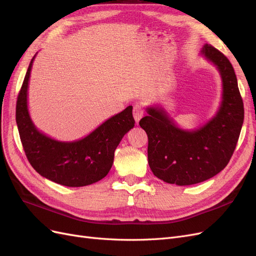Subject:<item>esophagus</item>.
<instances>
[{
	"label": "esophagus",
	"instance_id": "esophagus-1",
	"mask_svg": "<svg viewBox=\"0 0 256 256\" xmlns=\"http://www.w3.org/2000/svg\"><path fill=\"white\" fill-rule=\"evenodd\" d=\"M132 115H134V119L136 121V124H138L139 120L143 116V110H142V106L140 104H135L134 106V108H132Z\"/></svg>",
	"mask_w": 256,
	"mask_h": 256
}]
</instances>
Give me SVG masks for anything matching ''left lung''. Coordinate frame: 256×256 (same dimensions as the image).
Segmentation results:
<instances>
[{"mask_svg": "<svg viewBox=\"0 0 256 256\" xmlns=\"http://www.w3.org/2000/svg\"><path fill=\"white\" fill-rule=\"evenodd\" d=\"M200 55L212 64L222 80V100L216 115L198 128H182L160 104L146 108L139 126L148 137L152 174L179 186L206 181L223 170L236 150L244 122V104L233 66L223 53L205 45Z\"/></svg>", "mask_w": 256, "mask_h": 256, "instance_id": "1", "label": "left lung"}]
</instances>
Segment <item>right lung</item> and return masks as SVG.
<instances>
[{"instance_id":"add662e5","label":"right lung","mask_w":256,"mask_h":256,"mask_svg":"<svg viewBox=\"0 0 256 256\" xmlns=\"http://www.w3.org/2000/svg\"><path fill=\"white\" fill-rule=\"evenodd\" d=\"M38 54V53H36ZM31 60L16 102V124L27 158L42 176L68 187L100 181L114 162V152L124 136L135 126L132 106L110 117L90 134L74 141H60L44 134L30 117L28 88Z\"/></svg>"}]
</instances>
